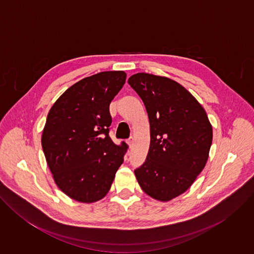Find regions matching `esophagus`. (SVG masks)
Wrapping results in <instances>:
<instances>
[{
    "label": "esophagus",
    "mask_w": 254,
    "mask_h": 254,
    "mask_svg": "<svg viewBox=\"0 0 254 254\" xmlns=\"http://www.w3.org/2000/svg\"><path fill=\"white\" fill-rule=\"evenodd\" d=\"M127 143H128L129 148H131V147H132V144H133V138H132V137H129V138L127 139Z\"/></svg>",
    "instance_id": "1"
}]
</instances>
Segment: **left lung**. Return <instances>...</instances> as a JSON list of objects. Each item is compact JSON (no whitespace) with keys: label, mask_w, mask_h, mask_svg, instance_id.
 <instances>
[{"label":"left lung","mask_w":254,"mask_h":254,"mask_svg":"<svg viewBox=\"0 0 254 254\" xmlns=\"http://www.w3.org/2000/svg\"><path fill=\"white\" fill-rule=\"evenodd\" d=\"M141 98L150 121L146 161L134 175L144 193L159 201L183 194L204 169L212 126L197 99L178 82L136 73L127 80Z\"/></svg>","instance_id":"8db88e82"}]
</instances>
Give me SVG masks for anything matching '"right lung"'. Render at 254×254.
Here are the masks:
<instances>
[{
	"label": "right lung",
	"instance_id": "right-lung-1",
	"mask_svg": "<svg viewBox=\"0 0 254 254\" xmlns=\"http://www.w3.org/2000/svg\"><path fill=\"white\" fill-rule=\"evenodd\" d=\"M124 71H104L70 86L53 104L42 148L59 189L93 203L110 191L128 146L110 136V104L126 82Z\"/></svg>",
	"mask_w": 254,
	"mask_h": 254
}]
</instances>
